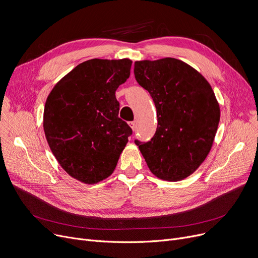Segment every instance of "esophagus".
Listing matches in <instances>:
<instances>
[{
    "instance_id": "obj_1",
    "label": "esophagus",
    "mask_w": 258,
    "mask_h": 258,
    "mask_svg": "<svg viewBox=\"0 0 258 258\" xmlns=\"http://www.w3.org/2000/svg\"><path fill=\"white\" fill-rule=\"evenodd\" d=\"M128 124H130V126L132 127V130L135 132V128H136V123H135V121L128 122Z\"/></svg>"
}]
</instances>
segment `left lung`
Instances as JSON below:
<instances>
[{"mask_svg":"<svg viewBox=\"0 0 258 258\" xmlns=\"http://www.w3.org/2000/svg\"><path fill=\"white\" fill-rule=\"evenodd\" d=\"M134 74L151 94L158 117L154 137L135 143L156 177L183 180L210 152L220 122L215 95L204 77L175 58L136 61Z\"/></svg>","mask_w":258,"mask_h":258,"instance_id":"1","label":"left lung"}]
</instances>
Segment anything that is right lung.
Returning <instances> with one entry per match:
<instances>
[{
	"label": "right lung",
	"instance_id": "add662e5",
	"mask_svg": "<svg viewBox=\"0 0 258 258\" xmlns=\"http://www.w3.org/2000/svg\"><path fill=\"white\" fill-rule=\"evenodd\" d=\"M132 60L90 59L53 88L44 110L46 139L71 177L94 184L111 175L133 134L118 117L115 92L131 74Z\"/></svg>",
	"mask_w": 258,
	"mask_h": 258
}]
</instances>
